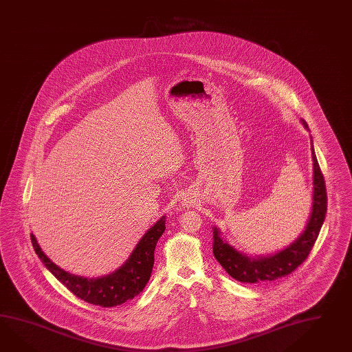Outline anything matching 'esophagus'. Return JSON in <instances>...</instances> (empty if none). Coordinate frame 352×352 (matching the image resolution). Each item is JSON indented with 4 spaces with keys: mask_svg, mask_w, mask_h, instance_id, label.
<instances>
[{
    "mask_svg": "<svg viewBox=\"0 0 352 352\" xmlns=\"http://www.w3.org/2000/svg\"><path fill=\"white\" fill-rule=\"evenodd\" d=\"M192 203H194L192 198H185L182 200V206H184V207H191V206H192Z\"/></svg>",
    "mask_w": 352,
    "mask_h": 352,
    "instance_id": "1",
    "label": "esophagus"
}]
</instances>
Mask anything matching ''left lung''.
Here are the masks:
<instances>
[{
  "label": "left lung",
  "mask_w": 352,
  "mask_h": 352,
  "mask_svg": "<svg viewBox=\"0 0 352 352\" xmlns=\"http://www.w3.org/2000/svg\"><path fill=\"white\" fill-rule=\"evenodd\" d=\"M304 127L309 130L305 120H301ZM311 158H313V201L305 228L286 248L270 255L252 256L236 250L222 239L221 230L213 227V255L232 278L246 283H259L263 280H273L285 277L295 271L305 261L316 243L318 234L323 226L327 212V192L323 173L316 160L313 138H311Z\"/></svg>",
  "instance_id": "8db88e82"
}]
</instances>
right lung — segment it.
<instances>
[{"mask_svg":"<svg viewBox=\"0 0 352 352\" xmlns=\"http://www.w3.org/2000/svg\"><path fill=\"white\" fill-rule=\"evenodd\" d=\"M164 230L166 216H162L143 234L121 267L107 276L97 278L81 277L60 268L42 252L39 243H36V236L30 234V239L34 252L45 268L76 298L93 305L112 307L135 298L144 289L153 270L154 249Z\"/></svg>","mask_w":352,"mask_h":352,"instance_id":"right-lung-1","label":"right lung"}]
</instances>
